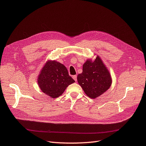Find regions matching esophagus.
Instances as JSON below:
<instances>
[{
    "label": "esophagus",
    "instance_id": "34e87169",
    "mask_svg": "<svg viewBox=\"0 0 146 146\" xmlns=\"http://www.w3.org/2000/svg\"><path fill=\"white\" fill-rule=\"evenodd\" d=\"M73 78L74 79V80L76 81V82H77V76L76 75H75V76H73Z\"/></svg>",
    "mask_w": 146,
    "mask_h": 146
}]
</instances>
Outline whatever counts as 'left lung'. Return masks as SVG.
Wrapping results in <instances>:
<instances>
[{
    "label": "left lung",
    "mask_w": 146,
    "mask_h": 146,
    "mask_svg": "<svg viewBox=\"0 0 146 146\" xmlns=\"http://www.w3.org/2000/svg\"><path fill=\"white\" fill-rule=\"evenodd\" d=\"M77 81L85 93L92 99L103 94L112 84L111 74L98 56L93 61L86 60L82 73L77 76Z\"/></svg>",
    "instance_id": "obj_1"
}]
</instances>
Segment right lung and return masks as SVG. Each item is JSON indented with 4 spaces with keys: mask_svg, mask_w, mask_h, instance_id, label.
I'll return each instance as SVG.
<instances>
[{
    "mask_svg": "<svg viewBox=\"0 0 146 146\" xmlns=\"http://www.w3.org/2000/svg\"><path fill=\"white\" fill-rule=\"evenodd\" d=\"M38 85L42 92L51 98H58L68 85L75 82L66 67L56 61H48L37 77Z\"/></svg>",
    "mask_w": 146,
    "mask_h": 146,
    "instance_id": "1",
    "label": "right lung"
}]
</instances>
